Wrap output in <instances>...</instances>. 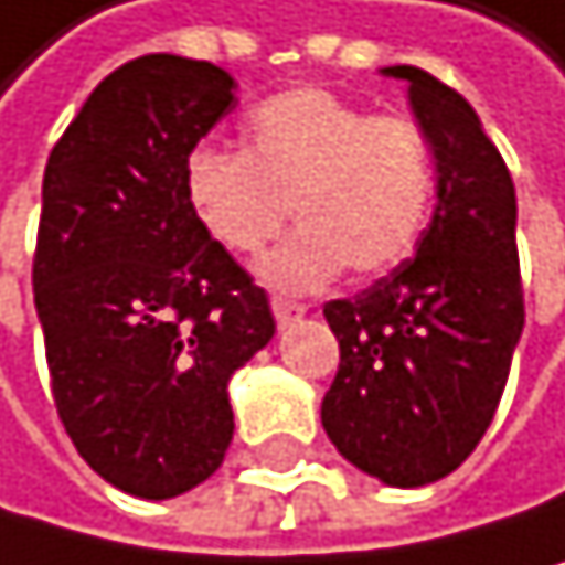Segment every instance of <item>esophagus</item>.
<instances>
[{
    "mask_svg": "<svg viewBox=\"0 0 565 565\" xmlns=\"http://www.w3.org/2000/svg\"><path fill=\"white\" fill-rule=\"evenodd\" d=\"M270 309H274V320H277V327H291V323H298V320H302V316H306V306H298V302H285V298H274Z\"/></svg>",
    "mask_w": 565,
    "mask_h": 565,
    "instance_id": "1",
    "label": "esophagus"
}]
</instances>
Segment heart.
<instances>
[{
    "instance_id": "heart-1",
    "label": "heart",
    "mask_w": 565,
    "mask_h": 565,
    "mask_svg": "<svg viewBox=\"0 0 565 565\" xmlns=\"http://www.w3.org/2000/svg\"><path fill=\"white\" fill-rule=\"evenodd\" d=\"M245 150L200 143L185 158L189 211L221 249L259 253L288 221L298 232L259 259L277 291L376 277L415 249L436 196L429 136L404 115H369L327 87L263 97L242 118Z\"/></svg>"
}]
</instances>
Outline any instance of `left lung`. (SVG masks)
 <instances>
[{
  "mask_svg": "<svg viewBox=\"0 0 565 565\" xmlns=\"http://www.w3.org/2000/svg\"><path fill=\"white\" fill-rule=\"evenodd\" d=\"M407 84L436 158V211L415 256L354 298L327 302L341 365L323 397L338 454L394 489L457 471L486 436L524 330L516 193L457 90L415 66Z\"/></svg>",
  "mask_w": 565,
  "mask_h": 565,
  "instance_id": "8db88e82",
  "label": "left lung"
}]
</instances>
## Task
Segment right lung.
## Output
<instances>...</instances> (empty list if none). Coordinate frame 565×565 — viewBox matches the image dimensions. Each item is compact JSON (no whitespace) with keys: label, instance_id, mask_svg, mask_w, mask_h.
<instances>
[{"label":"right lung","instance_id":"obj_1","mask_svg":"<svg viewBox=\"0 0 565 565\" xmlns=\"http://www.w3.org/2000/svg\"><path fill=\"white\" fill-rule=\"evenodd\" d=\"M235 105L214 62L143 55L94 87L41 185L34 306L73 447L108 486L175 499L235 433L227 383L274 312L189 211L182 168Z\"/></svg>","mask_w":565,"mask_h":565}]
</instances>
